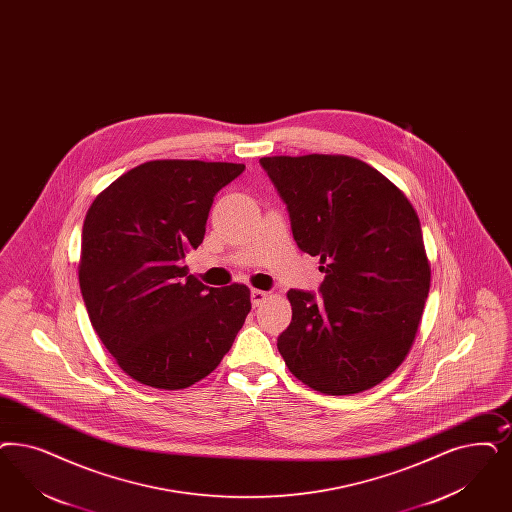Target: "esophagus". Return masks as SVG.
<instances>
[{
	"label": "esophagus",
	"instance_id": "1",
	"mask_svg": "<svg viewBox=\"0 0 512 512\" xmlns=\"http://www.w3.org/2000/svg\"><path fill=\"white\" fill-rule=\"evenodd\" d=\"M266 299H268V293H266V291L251 289V304H253V306H261Z\"/></svg>",
	"mask_w": 512,
	"mask_h": 512
}]
</instances>
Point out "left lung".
I'll use <instances>...</instances> for the list:
<instances>
[{
    "label": "left lung",
    "instance_id": "8db88e82",
    "mask_svg": "<svg viewBox=\"0 0 512 512\" xmlns=\"http://www.w3.org/2000/svg\"><path fill=\"white\" fill-rule=\"evenodd\" d=\"M297 246L319 257L321 299L291 289L278 336L287 369L327 395L371 389L410 350L431 285L418 213L401 189L346 155L263 157Z\"/></svg>",
    "mask_w": 512,
    "mask_h": 512
}]
</instances>
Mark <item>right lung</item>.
Wrapping results in <instances>:
<instances>
[{
  "instance_id": "obj_1",
  "label": "right lung",
  "mask_w": 512,
  "mask_h": 512,
  "mask_svg": "<svg viewBox=\"0 0 512 512\" xmlns=\"http://www.w3.org/2000/svg\"><path fill=\"white\" fill-rule=\"evenodd\" d=\"M244 164L151 160L115 179L83 223L79 285L107 352L143 386L183 389L229 352L251 310L244 283L208 287L183 266L213 196Z\"/></svg>"
}]
</instances>
